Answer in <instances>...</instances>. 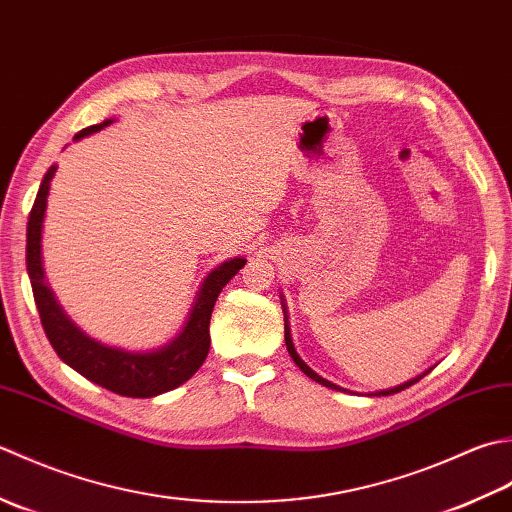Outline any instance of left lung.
Returning a JSON list of instances; mask_svg holds the SVG:
<instances>
[{"mask_svg":"<svg viewBox=\"0 0 512 512\" xmlns=\"http://www.w3.org/2000/svg\"><path fill=\"white\" fill-rule=\"evenodd\" d=\"M283 314H285V344H287V351H289V356H291V360H294L296 364H298V369L307 375V378H311V380H316L318 384H322V387H327V389H336V391H347V389H342V387H338V384H333V382H329V380H325V378H320V375L316 373V371H311L305 362H302V358L298 356L296 353V349H294V342H291V331H289V322H287V309H285V302H283ZM429 373V371H426ZM426 373H422V375H417V378H413V380H409V382H404V384H398V387H393V389H384V391H375V393H371V395H393V393H400V391H404V389H409L411 384H415V382H420Z\"/></svg>","mask_w":512,"mask_h":512,"instance_id":"obj_1","label":"left lung"}]
</instances>
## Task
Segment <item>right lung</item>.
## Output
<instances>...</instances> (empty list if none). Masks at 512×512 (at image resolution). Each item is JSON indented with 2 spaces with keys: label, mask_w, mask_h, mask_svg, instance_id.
Returning <instances> with one entry per match:
<instances>
[{
  "label": "right lung",
  "mask_w": 512,
  "mask_h": 512,
  "mask_svg": "<svg viewBox=\"0 0 512 512\" xmlns=\"http://www.w3.org/2000/svg\"><path fill=\"white\" fill-rule=\"evenodd\" d=\"M108 123L112 121L108 119L83 128L75 139L99 132ZM55 172L57 168L52 165L44 181H41L26 229V267L30 285H33L35 305L39 309L41 327H44L52 349L83 378L112 393L125 395V398H152V395L176 389L179 384L190 380L205 362L207 351H210V318L214 302L221 289L238 274V269L245 267L247 260L232 258L218 265L212 274H207L183 331L165 347L141 353L123 351L92 340L59 307L44 278V267H41V225H44L46 198Z\"/></svg>",
  "instance_id": "obj_1"
}]
</instances>
